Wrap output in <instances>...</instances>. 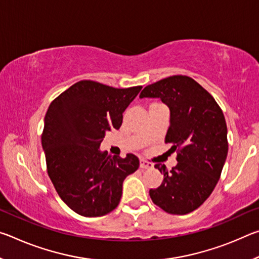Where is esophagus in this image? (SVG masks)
Masks as SVG:
<instances>
[{"label": "esophagus", "instance_id": "esophagus-1", "mask_svg": "<svg viewBox=\"0 0 259 259\" xmlns=\"http://www.w3.org/2000/svg\"><path fill=\"white\" fill-rule=\"evenodd\" d=\"M140 168L142 169H152L153 164L151 162H148L146 160H140Z\"/></svg>", "mask_w": 259, "mask_h": 259}]
</instances>
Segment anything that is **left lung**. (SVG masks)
Segmentation results:
<instances>
[{
    "label": "left lung",
    "instance_id": "obj_1",
    "mask_svg": "<svg viewBox=\"0 0 259 259\" xmlns=\"http://www.w3.org/2000/svg\"><path fill=\"white\" fill-rule=\"evenodd\" d=\"M140 98H160L170 109L165 140L177 151L171 170L154 166L163 175L161 185L150 190L153 202L165 212L186 214L198 209L217 185L229 143L222 108L192 77L172 75L144 88Z\"/></svg>",
    "mask_w": 259,
    "mask_h": 259
}]
</instances>
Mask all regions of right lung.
Segmentation results:
<instances>
[{
  "label": "right lung",
  "instance_id": "add662e5",
  "mask_svg": "<svg viewBox=\"0 0 259 259\" xmlns=\"http://www.w3.org/2000/svg\"><path fill=\"white\" fill-rule=\"evenodd\" d=\"M142 85L117 89L82 80L52 100L45 117L42 147L47 170L60 199L84 217H99L120 203L122 184L138 157L100 152L105 134L120 129L123 112Z\"/></svg>",
  "mask_w": 259,
  "mask_h": 259
}]
</instances>
